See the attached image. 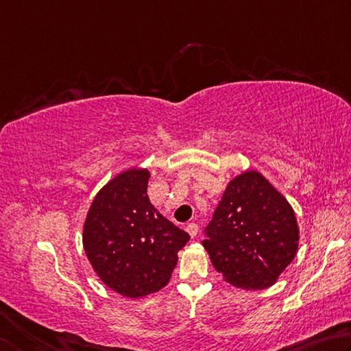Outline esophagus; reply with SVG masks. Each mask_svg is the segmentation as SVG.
<instances>
[{"label":"esophagus","instance_id":"1","mask_svg":"<svg viewBox=\"0 0 351 351\" xmlns=\"http://www.w3.org/2000/svg\"><path fill=\"white\" fill-rule=\"evenodd\" d=\"M186 231H188L189 236L195 237V236H197V232H199V225L197 223H189V225H186Z\"/></svg>","mask_w":351,"mask_h":351}]
</instances>
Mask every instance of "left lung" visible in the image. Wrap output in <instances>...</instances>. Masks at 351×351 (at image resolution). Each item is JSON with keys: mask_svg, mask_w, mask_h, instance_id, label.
<instances>
[{"mask_svg": "<svg viewBox=\"0 0 351 351\" xmlns=\"http://www.w3.org/2000/svg\"><path fill=\"white\" fill-rule=\"evenodd\" d=\"M204 232L202 243L214 268L245 290L271 287L299 245L293 208L256 171L230 182Z\"/></svg>", "mask_w": 351, "mask_h": 351, "instance_id": "left-lung-1", "label": "left lung"}]
</instances>
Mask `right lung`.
<instances>
[{"label": "right lung", "instance_id": "right-lung-1", "mask_svg": "<svg viewBox=\"0 0 351 351\" xmlns=\"http://www.w3.org/2000/svg\"><path fill=\"white\" fill-rule=\"evenodd\" d=\"M147 169H128L95 195L83 228L86 256L104 284L141 298L168 284L189 234L147 197Z\"/></svg>", "mask_w": 351, "mask_h": 351}]
</instances>
